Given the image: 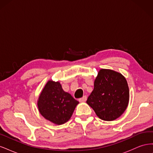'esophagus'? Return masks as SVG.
Here are the masks:
<instances>
[{
	"mask_svg": "<svg viewBox=\"0 0 153 153\" xmlns=\"http://www.w3.org/2000/svg\"><path fill=\"white\" fill-rule=\"evenodd\" d=\"M86 100H87V96H83L82 98L79 99L80 102H85V101H86Z\"/></svg>",
	"mask_w": 153,
	"mask_h": 153,
	"instance_id": "34e87169",
	"label": "esophagus"
}]
</instances>
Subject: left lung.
Instances as JSON below:
<instances>
[{"mask_svg": "<svg viewBox=\"0 0 153 153\" xmlns=\"http://www.w3.org/2000/svg\"><path fill=\"white\" fill-rule=\"evenodd\" d=\"M129 98L128 83L122 74L101 69L94 80V90L86 102L100 119L111 121L124 113Z\"/></svg>", "mask_w": 153, "mask_h": 153, "instance_id": "obj_1", "label": "left lung"}]
</instances>
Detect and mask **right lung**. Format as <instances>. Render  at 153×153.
I'll return each mask as SVG.
<instances>
[{"mask_svg":"<svg viewBox=\"0 0 153 153\" xmlns=\"http://www.w3.org/2000/svg\"><path fill=\"white\" fill-rule=\"evenodd\" d=\"M78 103L70 94L64 91L59 82L49 80L39 95L38 106L43 117L60 125L69 121Z\"/></svg>","mask_w":153,"mask_h":153,"instance_id":"1","label":"right lung"}]
</instances>
